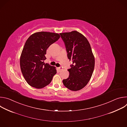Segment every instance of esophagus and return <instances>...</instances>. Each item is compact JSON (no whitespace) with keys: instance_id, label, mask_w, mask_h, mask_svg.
Instances as JSON below:
<instances>
[{"instance_id":"obj_1","label":"esophagus","mask_w":127,"mask_h":127,"mask_svg":"<svg viewBox=\"0 0 127 127\" xmlns=\"http://www.w3.org/2000/svg\"><path fill=\"white\" fill-rule=\"evenodd\" d=\"M58 69H59V70H62V69H63V68H62V67H59V68H58Z\"/></svg>"}]
</instances>
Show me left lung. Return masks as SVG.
<instances>
[{"instance_id": "8db88e82", "label": "left lung", "mask_w": 127, "mask_h": 127, "mask_svg": "<svg viewBox=\"0 0 127 127\" xmlns=\"http://www.w3.org/2000/svg\"><path fill=\"white\" fill-rule=\"evenodd\" d=\"M60 34L65 43L68 58L73 63L68 70L69 77L63 80V83L72 91H77L84 87L91 78L95 57L89 42L82 33L74 31Z\"/></svg>"}]
</instances>
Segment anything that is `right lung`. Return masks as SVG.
<instances>
[{
  "mask_svg": "<svg viewBox=\"0 0 127 127\" xmlns=\"http://www.w3.org/2000/svg\"><path fill=\"white\" fill-rule=\"evenodd\" d=\"M60 37L57 33L40 32L31 35L20 57L22 73L27 83L35 88H42L51 82L57 73L56 67L45 64L47 49Z\"/></svg>",
  "mask_w": 127,
  "mask_h": 127,
  "instance_id": "1",
  "label": "right lung"
}]
</instances>
